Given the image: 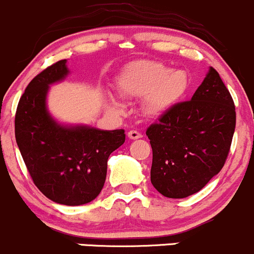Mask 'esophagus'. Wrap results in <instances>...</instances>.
Listing matches in <instances>:
<instances>
[{
  "label": "esophagus",
  "mask_w": 254,
  "mask_h": 254,
  "mask_svg": "<svg viewBox=\"0 0 254 254\" xmlns=\"http://www.w3.org/2000/svg\"><path fill=\"white\" fill-rule=\"evenodd\" d=\"M127 137L131 140H137V139H141L142 135L141 132L136 131V130H130V131L127 132Z\"/></svg>",
  "instance_id": "obj_1"
}]
</instances>
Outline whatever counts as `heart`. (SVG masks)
<instances>
[{"label": "heart", "mask_w": 254, "mask_h": 254, "mask_svg": "<svg viewBox=\"0 0 254 254\" xmlns=\"http://www.w3.org/2000/svg\"><path fill=\"white\" fill-rule=\"evenodd\" d=\"M118 89L127 98L143 99V112L160 117L182 101L188 92L189 76L181 68L170 70L155 61H135L125 67L118 78ZM109 107L123 111V103L113 94L107 96Z\"/></svg>", "instance_id": "obj_1"}]
</instances>
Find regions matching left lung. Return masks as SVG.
<instances>
[{
    "label": "left lung",
    "mask_w": 254,
    "mask_h": 254,
    "mask_svg": "<svg viewBox=\"0 0 254 254\" xmlns=\"http://www.w3.org/2000/svg\"><path fill=\"white\" fill-rule=\"evenodd\" d=\"M235 127L234 99L210 67L190 101L177 103L146 130L152 186L173 199L198 193L224 167Z\"/></svg>",
    "instance_id": "1"
}]
</instances>
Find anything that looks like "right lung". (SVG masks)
<instances>
[{
	"instance_id": "obj_1",
	"label": "right lung",
	"mask_w": 254,
	"mask_h": 254,
	"mask_svg": "<svg viewBox=\"0 0 254 254\" xmlns=\"http://www.w3.org/2000/svg\"><path fill=\"white\" fill-rule=\"evenodd\" d=\"M60 60L35 76L18 103L14 134L30 177L50 200L83 205L98 196L107 177V162L123 145V129L101 130L87 125L59 124L47 107L49 86L68 75Z\"/></svg>"
}]
</instances>
